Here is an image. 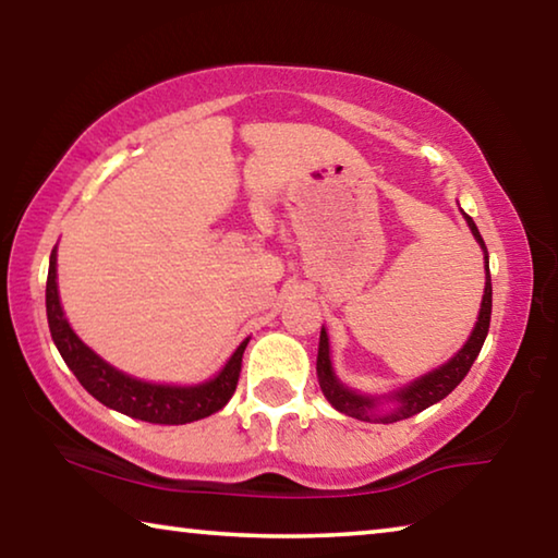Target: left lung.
<instances>
[{"label":"left lung","mask_w":558,"mask_h":558,"mask_svg":"<svg viewBox=\"0 0 558 558\" xmlns=\"http://www.w3.org/2000/svg\"><path fill=\"white\" fill-rule=\"evenodd\" d=\"M465 219H468L472 235H475L477 243L483 245L485 272H487L483 307H480L477 325H475V329H472V335L465 342V347H462L448 364H442L440 369L426 374L423 379L413 381L411 386H405V389H401V391H396L391 396V399L396 401L393 411L384 413V415H376L374 409H376V403H379V401L369 399V396H359L354 391H349L337 381V376L332 374V362H329V339H327V332L323 327V332H319V352H317V381H319V389H323V393L327 396V401L332 403L339 413H347L356 421H369V423H396V421L411 418V415L426 411L428 405L438 403L440 399H446V396L468 376L472 362H475L480 349H483V344H485V337H487V329H489V315H493V282H489L487 245L483 241V235H480L475 221H472L468 214H465Z\"/></svg>","instance_id":"obj_1"}]
</instances>
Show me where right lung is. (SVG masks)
I'll use <instances>...</instances> for the list:
<instances>
[{"label":"right lung","mask_w":558,"mask_h":558,"mask_svg":"<svg viewBox=\"0 0 558 558\" xmlns=\"http://www.w3.org/2000/svg\"><path fill=\"white\" fill-rule=\"evenodd\" d=\"M46 315H49L53 344L59 347L63 362L69 364V369L75 374V379L81 381L83 389L93 399L106 403L108 409L125 413L130 418L162 423V426H182V423L199 421L221 411L233 396L235 386H239L241 362L248 339L235 349L229 364L223 366L216 379L199 386L147 384L112 369L96 352H90L75 337L71 325L65 323L59 302V288H56V248L51 251L49 278H46Z\"/></svg>","instance_id":"add662e5"}]
</instances>
